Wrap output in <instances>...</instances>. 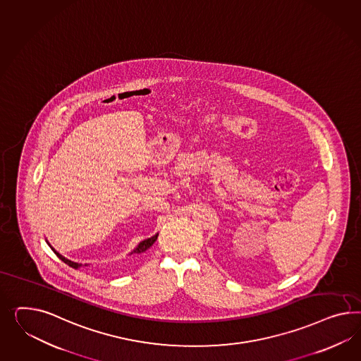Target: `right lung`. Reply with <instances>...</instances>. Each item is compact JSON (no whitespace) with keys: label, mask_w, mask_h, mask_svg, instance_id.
<instances>
[{"label":"right lung","mask_w":361,"mask_h":361,"mask_svg":"<svg viewBox=\"0 0 361 361\" xmlns=\"http://www.w3.org/2000/svg\"><path fill=\"white\" fill-rule=\"evenodd\" d=\"M157 237H158V233L157 235H154L153 237H150V238H146V240H144V241H141L140 244H138V247H135L133 250V253H137V255H140V253H144L145 250H147L149 247H152L153 244L155 243V240H157ZM50 247L52 249V252L58 256V257L61 258L62 259L63 262L64 264H67L68 267H71V268L73 269H79L80 267H82V264H78V262H73V261H71V259H67L66 257H63L62 255H59L54 247L50 245Z\"/></svg>","instance_id":"add662e5"}]
</instances>
